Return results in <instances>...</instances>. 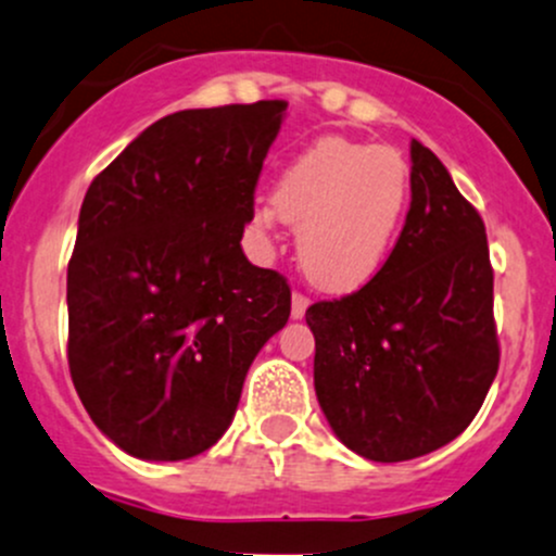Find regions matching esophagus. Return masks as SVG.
Masks as SVG:
<instances>
[{
  "label": "esophagus",
  "mask_w": 556,
  "mask_h": 556,
  "mask_svg": "<svg viewBox=\"0 0 556 556\" xmlns=\"http://www.w3.org/2000/svg\"><path fill=\"white\" fill-rule=\"evenodd\" d=\"M306 308H308V298L303 293H293V306H290V314H293V319H303L306 317Z\"/></svg>",
  "instance_id": "34e87169"
}]
</instances>
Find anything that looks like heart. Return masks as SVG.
Masks as SVG:
<instances>
[{
    "instance_id": "1",
    "label": "heart",
    "mask_w": 556,
    "mask_h": 556,
    "mask_svg": "<svg viewBox=\"0 0 556 556\" xmlns=\"http://www.w3.org/2000/svg\"><path fill=\"white\" fill-rule=\"evenodd\" d=\"M410 197V173L394 149L325 138L298 154L255 226L298 224L303 271L327 293H352L383 268Z\"/></svg>"
}]
</instances>
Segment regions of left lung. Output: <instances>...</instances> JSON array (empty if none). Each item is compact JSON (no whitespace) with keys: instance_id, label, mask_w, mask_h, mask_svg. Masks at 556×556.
Segmentation results:
<instances>
[{"instance_id":"1","label":"left lung","mask_w":556,"mask_h":556,"mask_svg":"<svg viewBox=\"0 0 556 556\" xmlns=\"http://www.w3.org/2000/svg\"><path fill=\"white\" fill-rule=\"evenodd\" d=\"M410 210L383 268L352 295L306 308L327 424L381 464L447 445L498 372L484 224L424 143H410Z\"/></svg>"}]
</instances>
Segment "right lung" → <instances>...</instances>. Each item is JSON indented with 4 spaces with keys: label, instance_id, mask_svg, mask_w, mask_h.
I'll return each instance as SVG.
<instances>
[{
    "label": "right lung",
    "instance_id": "obj_1",
    "mask_svg": "<svg viewBox=\"0 0 556 556\" xmlns=\"http://www.w3.org/2000/svg\"><path fill=\"white\" fill-rule=\"evenodd\" d=\"M285 101L162 116L87 189L68 261V370L92 424L143 460L229 429L290 285L242 253Z\"/></svg>",
    "mask_w": 556,
    "mask_h": 556
}]
</instances>
